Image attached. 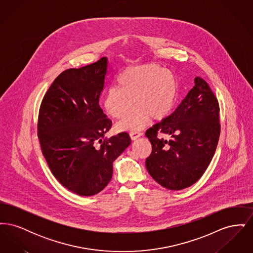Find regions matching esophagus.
<instances>
[{"label":"esophagus","mask_w":253,"mask_h":253,"mask_svg":"<svg viewBox=\"0 0 253 253\" xmlns=\"http://www.w3.org/2000/svg\"><path fill=\"white\" fill-rule=\"evenodd\" d=\"M142 135V133L139 132H136V131H132V132H130V136H131V139L132 140H135V139H137L139 136H141Z\"/></svg>","instance_id":"1"}]
</instances>
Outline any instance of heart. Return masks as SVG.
<instances>
[{"label":"heart","mask_w":253,"mask_h":253,"mask_svg":"<svg viewBox=\"0 0 253 253\" xmlns=\"http://www.w3.org/2000/svg\"><path fill=\"white\" fill-rule=\"evenodd\" d=\"M120 86L107 89L104 107L116 119L123 118L134 103L132 111L118 123L121 131H139L152 118L166 119L178 98L176 76L157 63H147L126 68L119 76Z\"/></svg>","instance_id":"heart-1"}]
</instances>
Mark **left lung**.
Segmentation results:
<instances>
[{
	"label": "left lung",
	"instance_id": "left-lung-1",
	"mask_svg": "<svg viewBox=\"0 0 253 253\" xmlns=\"http://www.w3.org/2000/svg\"><path fill=\"white\" fill-rule=\"evenodd\" d=\"M179 106L148 129L152 154L146 159L150 175L164 188L179 191L198 180L210 165L220 135L219 105L209 84L200 77ZM169 134L168 142L157 136Z\"/></svg>",
	"mask_w": 253,
	"mask_h": 253
}]
</instances>
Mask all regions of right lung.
<instances>
[{
	"label": "right lung",
	"instance_id": "add662e5",
	"mask_svg": "<svg viewBox=\"0 0 253 253\" xmlns=\"http://www.w3.org/2000/svg\"><path fill=\"white\" fill-rule=\"evenodd\" d=\"M108 59L56 78L42 101L38 135L42 155L62 186L81 196L102 191L112 178L113 162L131 144L121 132L105 136L112 121L99 106Z\"/></svg>",
	"mask_w": 253,
	"mask_h": 253
}]
</instances>
